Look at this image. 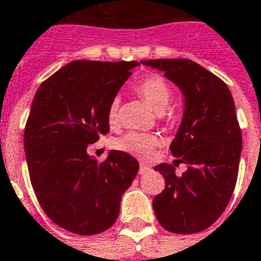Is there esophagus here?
<instances>
[{
	"label": "esophagus",
	"instance_id": "1",
	"mask_svg": "<svg viewBox=\"0 0 261 261\" xmlns=\"http://www.w3.org/2000/svg\"><path fill=\"white\" fill-rule=\"evenodd\" d=\"M149 171H150L149 165L143 164V163L139 165V174H146V172H149Z\"/></svg>",
	"mask_w": 261,
	"mask_h": 261
}]
</instances>
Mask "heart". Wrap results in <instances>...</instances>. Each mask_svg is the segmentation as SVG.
Masks as SVG:
<instances>
[{"label": "heart", "instance_id": "heart-1", "mask_svg": "<svg viewBox=\"0 0 261 261\" xmlns=\"http://www.w3.org/2000/svg\"><path fill=\"white\" fill-rule=\"evenodd\" d=\"M135 91L143 98L144 101L160 112V117H164L165 110L170 107L172 101V89L163 76L150 75L135 85ZM121 115V100L119 97H114L107 110L108 123L115 126L119 122ZM159 144V139L151 133L129 132L123 135L115 142V147L125 153L136 155L139 159H149L154 149Z\"/></svg>", "mask_w": 261, "mask_h": 261}]
</instances>
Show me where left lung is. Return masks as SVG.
I'll use <instances>...</instances> for the list:
<instances>
[{"mask_svg":"<svg viewBox=\"0 0 261 261\" xmlns=\"http://www.w3.org/2000/svg\"><path fill=\"white\" fill-rule=\"evenodd\" d=\"M163 70L185 96L179 130L170 146L174 157L188 165L178 176L171 164L154 167L165 188L153 199L161 227L174 233H195L220 218L237 185L242 133L235 102L224 82L193 61H142Z\"/></svg>","mask_w":261,"mask_h":261,"instance_id":"8db88e82","label":"left lung"}]
</instances>
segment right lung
<instances>
[{
  "mask_svg": "<svg viewBox=\"0 0 261 261\" xmlns=\"http://www.w3.org/2000/svg\"><path fill=\"white\" fill-rule=\"evenodd\" d=\"M136 61H72L45 79L24 126L30 182L51 221L76 235L114 225L139 163L112 150L104 161L86 149L110 132L107 110Z\"/></svg>",
  "mask_w": 261,
  "mask_h": 261,
  "instance_id": "obj_1",
  "label": "right lung"
}]
</instances>
